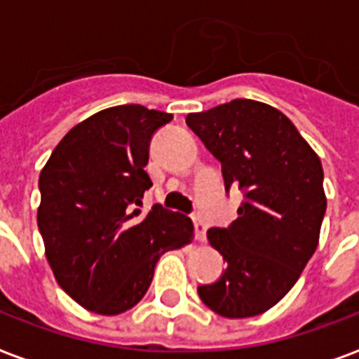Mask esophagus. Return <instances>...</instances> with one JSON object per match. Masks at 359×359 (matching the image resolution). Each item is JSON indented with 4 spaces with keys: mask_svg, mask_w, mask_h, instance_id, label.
I'll list each match as a JSON object with an SVG mask.
<instances>
[{
    "mask_svg": "<svg viewBox=\"0 0 359 359\" xmlns=\"http://www.w3.org/2000/svg\"><path fill=\"white\" fill-rule=\"evenodd\" d=\"M194 227H196V238L199 240V242H203L205 240V236H207V222H205V218L203 216H194Z\"/></svg>",
    "mask_w": 359,
    "mask_h": 359,
    "instance_id": "1",
    "label": "esophagus"
}]
</instances>
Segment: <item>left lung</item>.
Wrapping results in <instances>:
<instances>
[{
    "label": "left lung",
    "mask_w": 359,
    "mask_h": 359,
    "mask_svg": "<svg viewBox=\"0 0 359 359\" xmlns=\"http://www.w3.org/2000/svg\"><path fill=\"white\" fill-rule=\"evenodd\" d=\"M186 124L222 162L225 190L244 194L238 218L208 229L227 268L197 287L199 298L222 317L261 315L292 289L317 250L326 212L320 158L289 117L257 100L190 114Z\"/></svg>",
    "instance_id": "1"
}]
</instances>
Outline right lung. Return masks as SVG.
Here are the masks:
<instances>
[{
    "label": "right lung",
    "instance_id": "obj_1",
    "mask_svg": "<svg viewBox=\"0 0 359 359\" xmlns=\"http://www.w3.org/2000/svg\"><path fill=\"white\" fill-rule=\"evenodd\" d=\"M171 114L124 104L76 124L42 168L36 224L53 276L98 315H119L145 296L158 259L190 244L194 224L154 205L137 218L152 186L145 165L152 134Z\"/></svg>",
    "mask_w": 359,
    "mask_h": 359
}]
</instances>
